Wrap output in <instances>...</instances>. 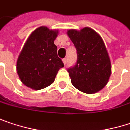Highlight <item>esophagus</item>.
Instances as JSON below:
<instances>
[{
	"label": "esophagus",
	"mask_w": 130,
	"mask_h": 130,
	"mask_svg": "<svg viewBox=\"0 0 130 130\" xmlns=\"http://www.w3.org/2000/svg\"><path fill=\"white\" fill-rule=\"evenodd\" d=\"M62 62H63V63L65 64V65H66V63H67V59H66V58H64V59H62Z\"/></svg>",
	"instance_id": "1"
}]
</instances>
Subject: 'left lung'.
<instances>
[{"mask_svg":"<svg viewBox=\"0 0 130 130\" xmlns=\"http://www.w3.org/2000/svg\"><path fill=\"white\" fill-rule=\"evenodd\" d=\"M68 35L77 53L76 64L68 68L71 83L83 93H95L107 85L111 74L105 45L99 34L87 27L79 31L69 30Z\"/></svg>","mask_w":130,"mask_h":130,"instance_id":"left-lung-1","label":"left lung"}]
</instances>
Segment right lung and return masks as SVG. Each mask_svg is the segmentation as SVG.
<instances>
[{
	"instance_id": "1",
	"label": "right lung",
	"mask_w": 130,
	"mask_h": 130,
	"mask_svg": "<svg viewBox=\"0 0 130 130\" xmlns=\"http://www.w3.org/2000/svg\"><path fill=\"white\" fill-rule=\"evenodd\" d=\"M57 34V31L41 26L28 37L17 62L19 78L27 87L37 90L49 86L64 67L54 43Z\"/></svg>"
}]
</instances>
